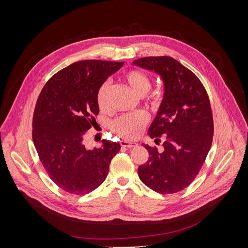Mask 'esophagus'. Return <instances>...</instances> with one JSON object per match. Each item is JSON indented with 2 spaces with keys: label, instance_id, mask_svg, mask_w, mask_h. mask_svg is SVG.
<instances>
[{
  "label": "esophagus",
  "instance_id": "34e87169",
  "mask_svg": "<svg viewBox=\"0 0 248 248\" xmlns=\"http://www.w3.org/2000/svg\"><path fill=\"white\" fill-rule=\"evenodd\" d=\"M120 144L124 148H134L138 146V144L135 141H126V140H121Z\"/></svg>",
  "mask_w": 248,
  "mask_h": 248
}]
</instances>
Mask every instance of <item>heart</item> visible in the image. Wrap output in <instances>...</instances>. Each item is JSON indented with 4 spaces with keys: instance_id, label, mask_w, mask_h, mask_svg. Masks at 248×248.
<instances>
[{
    "instance_id": "1",
    "label": "heart",
    "mask_w": 248,
    "mask_h": 248,
    "mask_svg": "<svg viewBox=\"0 0 248 248\" xmlns=\"http://www.w3.org/2000/svg\"><path fill=\"white\" fill-rule=\"evenodd\" d=\"M124 79L131 87V89L139 96H144L151 88V79L148 74L140 70L133 69L124 73ZM109 89L108 82H103L96 93V104L99 109H104L107 107L108 93ZM157 100L155 97L152 101ZM149 116L145 111H137L134 113L124 114L117 117L111 123V129L123 139L133 140L139 137L141 129L147 124Z\"/></svg>"
}]
</instances>
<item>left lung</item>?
I'll return each instance as SVG.
<instances>
[{
	"mask_svg": "<svg viewBox=\"0 0 248 248\" xmlns=\"http://www.w3.org/2000/svg\"><path fill=\"white\" fill-rule=\"evenodd\" d=\"M159 74L164 97L149 136L165 138L163 151L144 145L149 160L140 165V181L161 194H173L188 187L196 178L212 144L213 115L207 91L199 78L170 56L144 57L133 62Z\"/></svg>",
	"mask_w": 248,
	"mask_h": 248,
	"instance_id": "left-lung-1",
	"label": "left lung"
}]
</instances>
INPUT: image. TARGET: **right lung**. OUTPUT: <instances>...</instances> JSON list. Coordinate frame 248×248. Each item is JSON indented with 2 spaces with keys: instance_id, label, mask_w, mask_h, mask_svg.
Returning a JSON list of instances; mask_svg holds the SVG:
<instances>
[{
  "instance_id": "add662e5",
  "label": "right lung",
  "mask_w": 248,
  "mask_h": 248,
  "mask_svg": "<svg viewBox=\"0 0 248 248\" xmlns=\"http://www.w3.org/2000/svg\"><path fill=\"white\" fill-rule=\"evenodd\" d=\"M124 62L83 60L52 76L39 95L33 115V141L45 171L62 190L85 195L106 180L120 142L102 140L86 149L83 137L99 108L96 93Z\"/></svg>"
}]
</instances>
